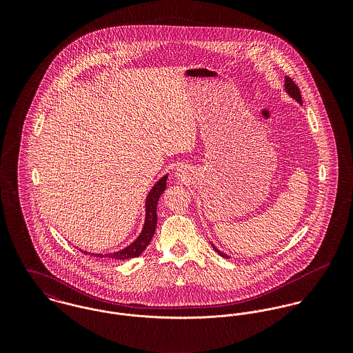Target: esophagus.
<instances>
[{
    "label": "esophagus",
    "mask_w": 353,
    "mask_h": 353,
    "mask_svg": "<svg viewBox=\"0 0 353 353\" xmlns=\"http://www.w3.org/2000/svg\"><path fill=\"white\" fill-rule=\"evenodd\" d=\"M175 176H176V179H179V181H189L190 176H192V174H190V170H189L188 167L181 165V167H178V168L175 170Z\"/></svg>",
    "instance_id": "1"
}]
</instances>
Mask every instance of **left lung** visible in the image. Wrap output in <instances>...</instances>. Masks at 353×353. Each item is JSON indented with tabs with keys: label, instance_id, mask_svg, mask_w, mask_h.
<instances>
[{
	"label": "left lung",
	"instance_id": "8db88e82",
	"mask_svg": "<svg viewBox=\"0 0 353 353\" xmlns=\"http://www.w3.org/2000/svg\"><path fill=\"white\" fill-rule=\"evenodd\" d=\"M284 90H285V92H287L292 99H295L298 103H301V104H302V95H301V91H299L298 85H296V84H295L290 77H285V80H284ZM210 245H212L213 250L217 252L219 255H221L223 258H230L227 254H224V252H220L219 249H216V246H214L213 243H210Z\"/></svg>",
	"mask_w": 353,
	"mask_h": 353
}]
</instances>
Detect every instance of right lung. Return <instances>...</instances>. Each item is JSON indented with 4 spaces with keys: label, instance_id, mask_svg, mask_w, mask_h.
<instances>
[{
    "label": "right lung",
    "instance_id": "obj_1",
    "mask_svg": "<svg viewBox=\"0 0 353 353\" xmlns=\"http://www.w3.org/2000/svg\"><path fill=\"white\" fill-rule=\"evenodd\" d=\"M167 178L168 174L163 175L153 186H152L147 199H145V217H144V225L143 230L140 232V235L125 249L118 250V252H95L91 255L98 256V258H107V259H112V261H125L129 258H136L140 256L141 252L147 249V246L151 243L152 236L154 235V230H156V224H157V213H156V208H157V201L161 197V194L164 193L165 188H167ZM84 254H90L88 252L81 250Z\"/></svg>",
    "mask_w": 353,
    "mask_h": 353
}]
</instances>
